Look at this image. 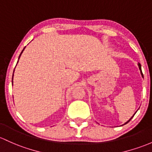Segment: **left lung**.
<instances>
[{
    "label": "left lung",
    "mask_w": 152,
    "mask_h": 152,
    "mask_svg": "<svg viewBox=\"0 0 152 152\" xmlns=\"http://www.w3.org/2000/svg\"><path fill=\"white\" fill-rule=\"evenodd\" d=\"M138 66H139V69H140V70H141V75H142V77H143V72H142V70H141V64H138ZM135 114H134V115H135ZM134 115H133V116H134ZM133 117H131V118H130V120H128V122H125V124H124V125H125V124H127V123H128V122H130V120H131V119L132 118H133Z\"/></svg>",
    "instance_id": "8db88e82"
}]
</instances>
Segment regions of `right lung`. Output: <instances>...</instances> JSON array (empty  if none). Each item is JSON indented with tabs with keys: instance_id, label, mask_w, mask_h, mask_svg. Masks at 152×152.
<instances>
[{
	"instance_id": "right-lung-1",
	"label": "right lung",
	"mask_w": 152,
	"mask_h": 152,
	"mask_svg": "<svg viewBox=\"0 0 152 152\" xmlns=\"http://www.w3.org/2000/svg\"><path fill=\"white\" fill-rule=\"evenodd\" d=\"M24 48H25V47H24ZM24 49H23V50H22V52H21L20 55H19V57H20V56H21V54H22V52H23V50H24ZM13 76H14V75H13ZM12 80H13V77H12ZM12 84H13V83H12Z\"/></svg>"
}]
</instances>
